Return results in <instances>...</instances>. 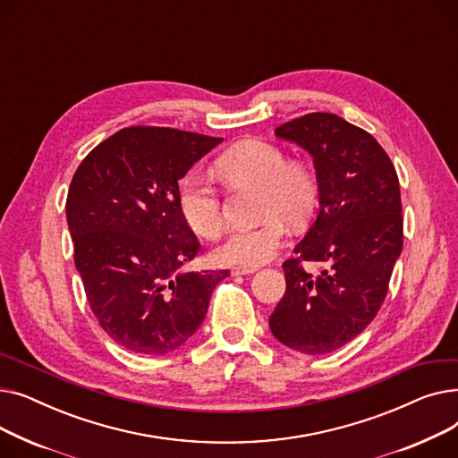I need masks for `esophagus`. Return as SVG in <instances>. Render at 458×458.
Instances as JSON below:
<instances>
[{
  "instance_id": "esophagus-1",
  "label": "esophagus",
  "mask_w": 458,
  "mask_h": 458,
  "mask_svg": "<svg viewBox=\"0 0 458 458\" xmlns=\"http://www.w3.org/2000/svg\"><path fill=\"white\" fill-rule=\"evenodd\" d=\"M258 269L256 267H233L232 269V275H252V273H256Z\"/></svg>"
}]
</instances>
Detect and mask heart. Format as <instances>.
I'll return each instance as SVG.
<instances>
[{
    "label": "heart",
    "mask_w": 458,
    "mask_h": 458,
    "mask_svg": "<svg viewBox=\"0 0 458 458\" xmlns=\"http://www.w3.org/2000/svg\"><path fill=\"white\" fill-rule=\"evenodd\" d=\"M216 173L232 189H258V216L263 223L235 232L215 250L221 266L258 267L284 245L285 225L302 226L314 215L319 182L308 163L287 159L275 142L249 139L216 159ZM180 209L185 223L204 239L221 237L226 230L223 200L208 182L187 178L180 189Z\"/></svg>",
    "instance_id": "obj_1"
}]
</instances>
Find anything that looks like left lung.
<instances>
[{
  "label": "left lung",
  "mask_w": 458,
  "mask_h": 458,
  "mask_svg": "<svg viewBox=\"0 0 458 458\" xmlns=\"http://www.w3.org/2000/svg\"><path fill=\"white\" fill-rule=\"evenodd\" d=\"M314 157L319 215L295 258L282 263L285 293L269 318L275 338L302 354H327L362 332L386 299L403 250L395 166L366 130L332 113H308L275 130ZM304 260L326 269L314 277Z\"/></svg>",
  "instance_id": "obj_1"
}]
</instances>
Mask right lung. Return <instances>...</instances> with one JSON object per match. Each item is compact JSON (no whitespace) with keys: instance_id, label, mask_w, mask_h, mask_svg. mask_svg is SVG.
Masks as SVG:
<instances>
[{"instance_id":"1","label":"right lung","mask_w":458,"mask_h":458,"mask_svg":"<svg viewBox=\"0 0 458 458\" xmlns=\"http://www.w3.org/2000/svg\"><path fill=\"white\" fill-rule=\"evenodd\" d=\"M223 139L131 126L92 148L72 178L66 221L94 318L120 347L159 356L202 325L228 271L178 273L200 250L180 209L189 168Z\"/></svg>"}]
</instances>
